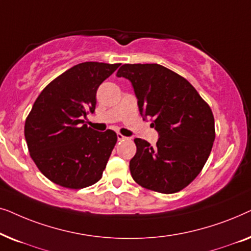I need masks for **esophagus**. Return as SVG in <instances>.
<instances>
[{
	"instance_id": "34e87169",
	"label": "esophagus",
	"mask_w": 251,
	"mask_h": 251,
	"mask_svg": "<svg viewBox=\"0 0 251 251\" xmlns=\"http://www.w3.org/2000/svg\"><path fill=\"white\" fill-rule=\"evenodd\" d=\"M116 137H118V140H120V142H121V140H125V139H126V137H125L123 135H121V133H118V135H116Z\"/></svg>"
}]
</instances>
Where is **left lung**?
<instances>
[{"label":"left lung","instance_id":"1","mask_svg":"<svg viewBox=\"0 0 251 251\" xmlns=\"http://www.w3.org/2000/svg\"><path fill=\"white\" fill-rule=\"evenodd\" d=\"M131 82L139 113L159 133L156 146L135 139L130 173L140 186L176 193L200 174L215 140L209 105L187 80L157 64H125L116 73Z\"/></svg>","mask_w":251,"mask_h":251}]
</instances>
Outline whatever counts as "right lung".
Instances as JSON below:
<instances>
[{
  "label": "right lung",
  "mask_w": 251,
  "mask_h": 251,
  "mask_svg": "<svg viewBox=\"0 0 251 251\" xmlns=\"http://www.w3.org/2000/svg\"><path fill=\"white\" fill-rule=\"evenodd\" d=\"M120 64L75 65L47 85L25 123L30 156L48 179L67 188H83L102 176L114 149L113 130L96 131L83 125L95 113L96 94Z\"/></svg>",
  "instance_id": "1"
}]
</instances>
